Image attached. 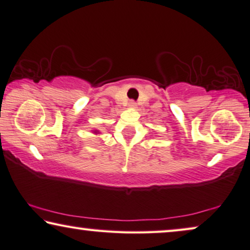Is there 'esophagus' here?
Segmentation results:
<instances>
[{"label":"esophagus","mask_w":250,"mask_h":250,"mask_svg":"<svg viewBox=\"0 0 250 250\" xmlns=\"http://www.w3.org/2000/svg\"><path fill=\"white\" fill-rule=\"evenodd\" d=\"M128 106L130 107V108H135L136 107V103H135V101H130L129 102V105Z\"/></svg>","instance_id":"esophagus-1"}]
</instances>
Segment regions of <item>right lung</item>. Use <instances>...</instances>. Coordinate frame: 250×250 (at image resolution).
Wrapping results in <instances>:
<instances>
[{"label":"right lung","mask_w":250,"mask_h":250,"mask_svg":"<svg viewBox=\"0 0 250 250\" xmlns=\"http://www.w3.org/2000/svg\"><path fill=\"white\" fill-rule=\"evenodd\" d=\"M93 133L94 135H101V131L100 130H93Z\"/></svg>","instance_id":"right-lung-1"}]
</instances>
